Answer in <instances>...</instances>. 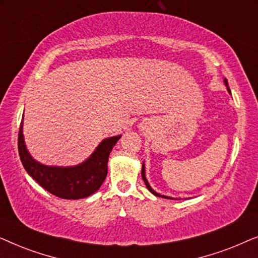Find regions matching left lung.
I'll list each match as a JSON object with an SVG mask.
<instances>
[{
    "label": "left lung",
    "instance_id": "1",
    "mask_svg": "<svg viewBox=\"0 0 258 258\" xmlns=\"http://www.w3.org/2000/svg\"><path fill=\"white\" fill-rule=\"evenodd\" d=\"M224 86L227 87V90H228V93H229V94H231V91H230V89H229V87H228V82H227V80H225V79H224ZM142 178H143V181H144V184L147 185L148 190H149V191H150L151 194H154L155 196H157V197H162V199H169V200H174V199H172V197H169V196H165V195H161V194L156 192V191H155V190H154L153 188H151L150 184H149V182H148V179H147V177H146V164H144V162H143V164H142Z\"/></svg>",
    "mask_w": 258,
    "mask_h": 258
}]
</instances>
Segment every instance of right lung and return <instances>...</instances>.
<instances>
[{
	"label": "right lung",
	"instance_id": "obj_1",
	"mask_svg": "<svg viewBox=\"0 0 258 258\" xmlns=\"http://www.w3.org/2000/svg\"><path fill=\"white\" fill-rule=\"evenodd\" d=\"M122 135L104 139L82 163L72 167L45 165L35 160L27 149L23 119L19 132V153L24 169L42 188L64 200H80L96 192L108 174V160Z\"/></svg>",
	"mask_w": 258,
	"mask_h": 258
}]
</instances>
